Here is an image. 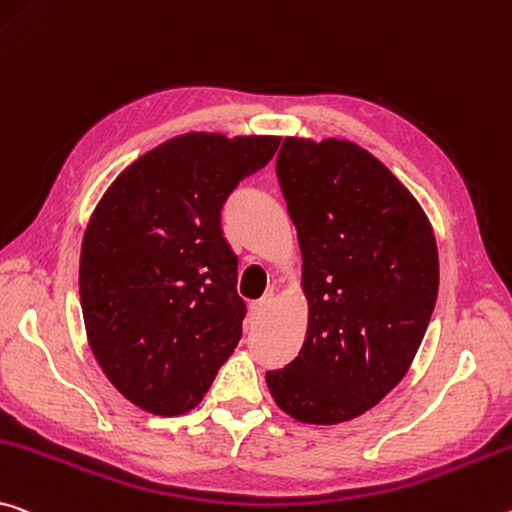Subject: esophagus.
Segmentation results:
<instances>
[{
    "label": "esophagus",
    "instance_id": "34e87169",
    "mask_svg": "<svg viewBox=\"0 0 512 512\" xmlns=\"http://www.w3.org/2000/svg\"><path fill=\"white\" fill-rule=\"evenodd\" d=\"M271 300H273V296L271 294H266L264 298H259V300H255L253 305H250V310H253V316H264L266 314V310H269L271 307Z\"/></svg>",
    "mask_w": 512,
    "mask_h": 512
}]
</instances>
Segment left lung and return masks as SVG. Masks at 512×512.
I'll list each match as a JSON object with an SVG mask.
<instances>
[{"mask_svg": "<svg viewBox=\"0 0 512 512\" xmlns=\"http://www.w3.org/2000/svg\"><path fill=\"white\" fill-rule=\"evenodd\" d=\"M298 230L310 323L271 396L303 424L362 415L399 385L435 310L433 227L389 168L351 141L289 136L275 161Z\"/></svg>", "mask_w": 512, "mask_h": 512, "instance_id": "left-lung-1", "label": "left lung"}]
</instances>
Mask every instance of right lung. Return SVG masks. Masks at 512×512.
I'll list each match as a JSON object with an SVG mask.
<instances>
[{"label":"right lung","mask_w":512,"mask_h":512,"mask_svg":"<svg viewBox=\"0 0 512 512\" xmlns=\"http://www.w3.org/2000/svg\"><path fill=\"white\" fill-rule=\"evenodd\" d=\"M278 145L280 136H175L127 166L88 221V344L113 387L152 415L196 408L239 344L246 303L221 212Z\"/></svg>","instance_id":"1"}]
</instances>
